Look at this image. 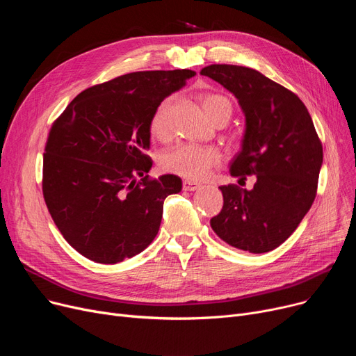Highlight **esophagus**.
<instances>
[{"mask_svg": "<svg viewBox=\"0 0 356 356\" xmlns=\"http://www.w3.org/2000/svg\"><path fill=\"white\" fill-rule=\"evenodd\" d=\"M200 188H202L200 183H196V181H192V180H184L183 181V191L195 192V191H199Z\"/></svg>", "mask_w": 356, "mask_h": 356, "instance_id": "esophagus-1", "label": "esophagus"}]
</instances>
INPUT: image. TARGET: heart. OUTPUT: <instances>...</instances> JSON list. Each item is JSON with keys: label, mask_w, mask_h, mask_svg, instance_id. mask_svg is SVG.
I'll return each instance as SVG.
<instances>
[{"label": "heart", "mask_w": 356, "mask_h": 356, "mask_svg": "<svg viewBox=\"0 0 356 356\" xmlns=\"http://www.w3.org/2000/svg\"><path fill=\"white\" fill-rule=\"evenodd\" d=\"M173 97L161 101L149 118V131L157 138H165L170 129V111L173 106ZM203 106L208 115L213 120L223 114L231 115L232 105L227 97L208 95L203 99ZM222 161V154L218 148L209 145H197L192 143H181L165 149L160 156V165L164 172L177 175L184 179L202 180L207 179L215 167Z\"/></svg>", "instance_id": "b5f03b06"}]
</instances>
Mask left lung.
I'll list each match as a JSON object with an SVG mask.
<instances>
[{"label": "left lung", "mask_w": 356, "mask_h": 356, "mask_svg": "<svg viewBox=\"0 0 356 356\" xmlns=\"http://www.w3.org/2000/svg\"><path fill=\"white\" fill-rule=\"evenodd\" d=\"M200 74L234 93L245 114V134L231 175L239 180L257 177L251 191L220 186L223 207L211 227L231 247L268 252L296 231L312 207L323 161L322 143L300 98L258 70L211 65Z\"/></svg>", "instance_id": "8db88e82"}]
</instances>
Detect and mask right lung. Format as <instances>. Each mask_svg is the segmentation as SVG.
I'll return each instance as SVG.
<instances>
[{"label": "right lung", "mask_w": 356, "mask_h": 356, "mask_svg": "<svg viewBox=\"0 0 356 356\" xmlns=\"http://www.w3.org/2000/svg\"><path fill=\"white\" fill-rule=\"evenodd\" d=\"M196 72L144 70L85 89L49 131L43 196L56 227L79 254L117 264L156 238L163 203L181 179L147 173L149 118Z\"/></svg>", "instance_id": "1"}]
</instances>
